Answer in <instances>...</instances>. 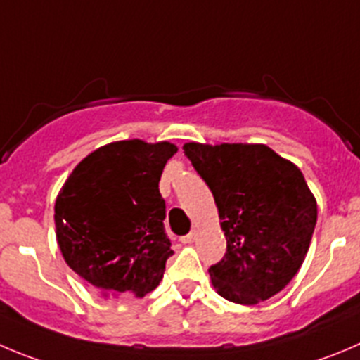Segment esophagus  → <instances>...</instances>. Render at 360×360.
Segmentation results:
<instances>
[{"label":"esophagus","mask_w":360,"mask_h":360,"mask_svg":"<svg viewBox=\"0 0 360 360\" xmlns=\"http://www.w3.org/2000/svg\"><path fill=\"white\" fill-rule=\"evenodd\" d=\"M196 233H198L196 229H193V231H191L189 235H186V237H182V238H180V240H182L184 244H191V242L196 240Z\"/></svg>","instance_id":"34e87169"}]
</instances>
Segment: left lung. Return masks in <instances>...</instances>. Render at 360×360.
Here are the masks:
<instances>
[{"instance_id":"8db88e82","label":"left lung","mask_w":360,"mask_h":360,"mask_svg":"<svg viewBox=\"0 0 360 360\" xmlns=\"http://www.w3.org/2000/svg\"><path fill=\"white\" fill-rule=\"evenodd\" d=\"M184 153L214 194L226 255L210 266L226 300L255 306L288 285L306 259L316 198L302 171L266 145L186 143Z\"/></svg>"}]
</instances>
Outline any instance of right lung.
<instances>
[{
    "instance_id": "right-lung-1",
    "label": "right lung",
    "mask_w": 360,
    "mask_h": 360,
    "mask_svg": "<svg viewBox=\"0 0 360 360\" xmlns=\"http://www.w3.org/2000/svg\"><path fill=\"white\" fill-rule=\"evenodd\" d=\"M176 150L169 141L109 143L84 157L58 193L61 255L101 297H143L159 286L173 255L159 182Z\"/></svg>"
}]
</instances>
